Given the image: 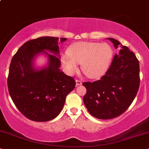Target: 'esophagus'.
<instances>
[{"instance_id":"obj_1","label":"esophagus","mask_w":149,"mask_h":149,"mask_svg":"<svg viewBox=\"0 0 149 149\" xmlns=\"http://www.w3.org/2000/svg\"><path fill=\"white\" fill-rule=\"evenodd\" d=\"M76 86H79V85H81V84H82V82L80 80H76Z\"/></svg>"}]
</instances>
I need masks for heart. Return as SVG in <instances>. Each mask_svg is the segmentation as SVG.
<instances>
[{
	"mask_svg": "<svg viewBox=\"0 0 149 149\" xmlns=\"http://www.w3.org/2000/svg\"><path fill=\"white\" fill-rule=\"evenodd\" d=\"M61 57L64 71L73 76L78 71L81 64L82 70L89 78L95 79L102 76L111 63L113 52L107 43L97 42H78L69 47Z\"/></svg>",
	"mask_w": 149,
	"mask_h": 149,
	"instance_id": "1",
	"label": "heart"
}]
</instances>
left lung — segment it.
<instances>
[{"instance_id": "1", "label": "left lung", "mask_w": 149, "mask_h": 149, "mask_svg": "<svg viewBox=\"0 0 149 149\" xmlns=\"http://www.w3.org/2000/svg\"><path fill=\"white\" fill-rule=\"evenodd\" d=\"M120 50L100 80L85 82L83 101L89 113L101 120L116 118L130 107L140 86V65L133 52L116 39L108 38Z\"/></svg>"}]
</instances>
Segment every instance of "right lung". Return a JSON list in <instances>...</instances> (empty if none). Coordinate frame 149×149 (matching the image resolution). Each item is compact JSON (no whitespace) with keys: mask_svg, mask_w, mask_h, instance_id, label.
Masks as SVG:
<instances>
[{"mask_svg":"<svg viewBox=\"0 0 149 149\" xmlns=\"http://www.w3.org/2000/svg\"><path fill=\"white\" fill-rule=\"evenodd\" d=\"M67 40L61 38V42ZM59 38L40 37L24 43L13 56L7 78L9 95L15 106L28 119L47 122L63 109L67 95L76 82L60 70ZM48 50L53 54L44 51ZM41 52L48 56V66L41 70L33 68L35 56Z\"/></svg>","mask_w":149,"mask_h":149,"instance_id":"obj_1","label":"right lung"}]
</instances>
